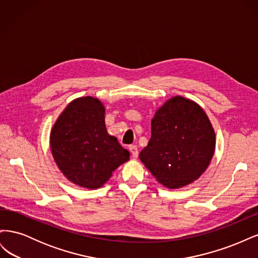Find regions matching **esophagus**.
<instances>
[{
	"mask_svg": "<svg viewBox=\"0 0 258 258\" xmlns=\"http://www.w3.org/2000/svg\"><path fill=\"white\" fill-rule=\"evenodd\" d=\"M129 151L132 155V157L134 158H137L138 155H139V152H138V147L137 145H129Z\"/></svg>",
	"mask_w": 258,
	"mask_h": 258,
	"instance_id": "esophagus-1",
	"label": "esophagus"
}]
</instances>
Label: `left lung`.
Wrapping results in <instances>:
<instances>
[{
	"label": "left lung",
	"mask_w": 258,
	"mask_h": 258,
	"mask_svg": "<svg viewBox=\"0 0 258 258\" xmlns=\"http://www.w3.org/2000/svg\"><path fill=\"white\" fill-rule=\"evenodd\" d=\"M152 137L140 159L168 188H179L205 172L215 150V132L204 108L176 96L155 113Z\"/></svg>",
	"instance_id": "obj_1"
}]
</instances>
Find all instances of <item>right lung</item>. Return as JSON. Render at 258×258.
<instances>
[{
  "instance_id": "right-lung-1",
  "label": "right lung",
  "mask_w": 258,
  "mask_h": 258,
  "mask_svg": "<svg viewBox=\"0 0 258 258\" xmlns=\"http://www.w3.org/2000/svg\"><path fill=\"white\" fill-rule=\"evenodd\" d=\"M105 108L92 97L73 100L58 117L50 132V148L58 168L69 181L99 188L113 171L129 160L130 153L107 134Z\"/></svg>"
}]
</instances>
